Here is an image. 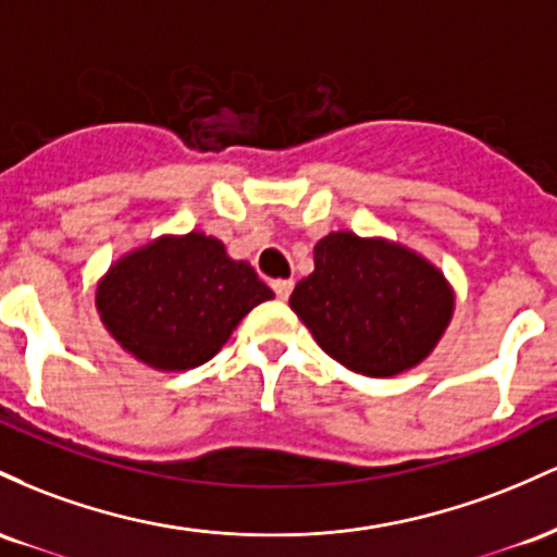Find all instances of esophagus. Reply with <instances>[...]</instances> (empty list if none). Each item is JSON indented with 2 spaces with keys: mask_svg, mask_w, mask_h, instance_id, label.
I'll return each instance as SVG.
<instances>
[{
  "mask_svg": "<svg viewBox=\"0 0 557 557\" xmlns=\"http://www.w3.org/2000/svg\"><path fill=\"white\" fill-rule=\"evenodd\" d=\"M292 289H295V281H292V278H276V281H273V292H276L278 299L289 297Z\"/></svg>",
  "mask_w": 557,
  "mask_h": 557,
  "instance_id": "esophagus-1",
  "label": "esophagus"
}]
</instances>
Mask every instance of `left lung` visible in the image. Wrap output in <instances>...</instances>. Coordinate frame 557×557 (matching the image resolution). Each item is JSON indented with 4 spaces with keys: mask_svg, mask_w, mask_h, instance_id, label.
<instances>
[{
    "mask_svg": "<svg viewBox=\"0 0 557 557\" xmlns=\"http://www.w3.org/2000/svg\"><path fill=\"white\" fill-rule=\"evenodd\" d=\"M289 308L336 362L386 379L436 347L455 297L421 255L336 231L315 245V271L295 286Z\"/></svg>",
    "mask_w": 557,
    "mask_h": 557,
    "instance_id": "1",
    "label": "left lung"
}]
</instances>
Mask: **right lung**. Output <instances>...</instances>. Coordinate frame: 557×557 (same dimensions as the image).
Here are the masks:
<instances>
[{
    "label": "right lung",
    "mask_w": 557,
    "mask_h": 557,
    "mask_svg": "<svg viewBox=\"0 0 557 557\" xmlns=\"http://www.w3.org/2000/svg\"><path fill=\"white\" fill-rule=\"evenodd\" d=\"M273 292L223 242L191 231L134 249L97 286L102 323L134 358L158 371H189Z\"/></svg>",
    "instance_id": "right-lung-1"
}]
</instances>
